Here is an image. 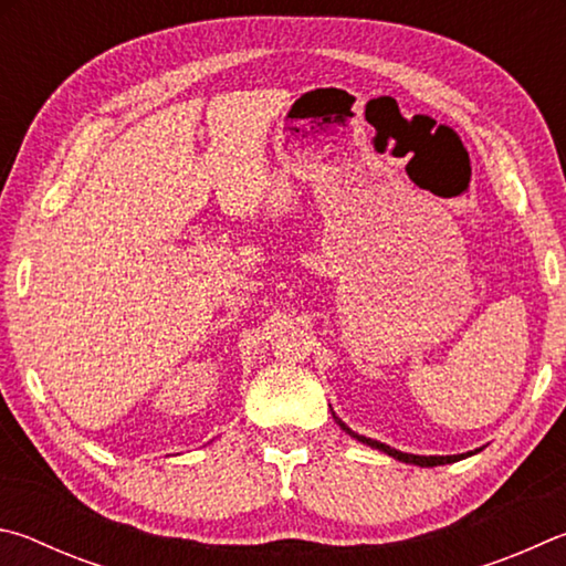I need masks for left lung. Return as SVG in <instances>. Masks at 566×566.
I'll return each mask as SVG.
<instances>
[{"label": "left lung", "mask_w": 566, "mask_h": 566, "mask_svg": "<svg viewBox=\"0 0 566 566\" xmlns=\"http://www.w3.org/2000/svg\"><path fill=\"white\" fill-rule=\"evenodd\" d=\"M340 428L348 432V434H353L355 440H360L363 444H370V448H375V450H382V452H388L390 458H395V460H400V462H410V464H420V468H438V464H450V462H458V460H464V458H470L472 452H464V454H448V458H438V454H430V458H422V454H408V452H400V450H392V448H388V444H382V442H378V440H370V438H363V434H355L353 430H348L345 428V424L340 422Z\"/></svg>", "instance_id": "1"}]
</instances>
